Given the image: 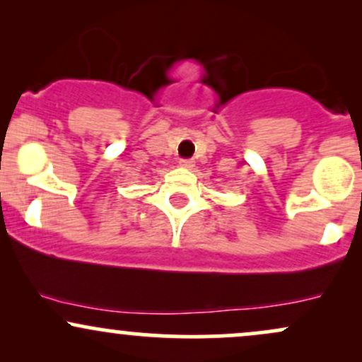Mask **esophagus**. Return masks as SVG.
Listing matches in <instances>:
<instances>
[{
    "label": "esophagus",
    "instance_id": "obj_1",
    "mask_svg": "<svg viewBox=\"0 0 362 362\" xmlns=\"http://www.w3.org/2000/svg\"><path fill=\"white\" fill-rule=\"evenodd\" d=\"M182 168H192L194 167V160H180L178 161Z\"/></svg>",
    "mask_w": 362,
    "mask_h": 362
}]
</instances>
